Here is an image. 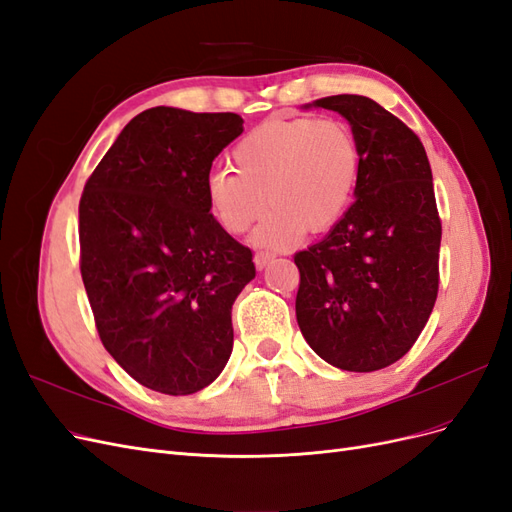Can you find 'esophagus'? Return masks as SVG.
<instances>
[{"instance_id":"1","label":"esophagus","mask_w":512,"mask_h":512,"mask_svg":"<svg viewBox=\"0 0 512 512\" xmlns=\"http://www.w3.org/2000/svg\"><path fill=\"white\" fill-rule=\"evenodd\" d=\"M273 258H275V256H273L271 252H256V254H254V262H256L258 269H265Z\"/></svg>"}]
</instances>
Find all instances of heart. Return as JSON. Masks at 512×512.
<instances>
[{
  "label": "heart",
  "instance_id": "obj_1",
  "mask_svg": "<svg viewBox=\"0 0 512 512\" xmlns=\"http://www.w3.org/2000/svg\"><path fill=\"white\" fill-rule=\"evenodd\" d=\"M232 162L235 170L220 168L209 177L215 220L243 235L269 207L256 239L282 245L299 230L318 235L339 222L359 181L361 149L342 119H269L241 138Z\"/></svg>",
  "mask_w": 512,
  "mask_h": 512
}]
</instances>
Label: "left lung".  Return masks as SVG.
Segmentation results:
<instances>
[{
	"label": "left lung",
	"mask_w": 512,
	"mask_h": 512,
	"mask_svg": "<svg viewBox=\"0 0 512 512\" xmlns=\"http://www.w3.org/2000/svg\"><path fill=\"white\" fill-rule=\"evenodd\" d=\"M309 106L348 119L361 173L344 218L294 254L297 322L320 359L376 371L414 346L438 297L442 224L431 166L418 136L374 100L342 94Z\"/></svg>",
	"instance_id": "1"
}]
</instances>
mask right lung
I'll return each mask as SVG.
<instances>
[{
    "mask_svg": "<svg viewBox=\"0 0 512 512\" xmlns=\"http://www.w3.org/2000/svg\"><path fill=\"white\" fill-rule=\"evenodd\" d=\"M243 132L235 113L156 106L121 130L79 205L81 275L108 354L151 391L192 395L232 352V303L252 250L209 207V173Z\"/></svg>",
    "mask_w": 512,
    "mask_h": 512,
    "instance_id": "add662e5",
    "label": "right lung"
}]
</instances>
